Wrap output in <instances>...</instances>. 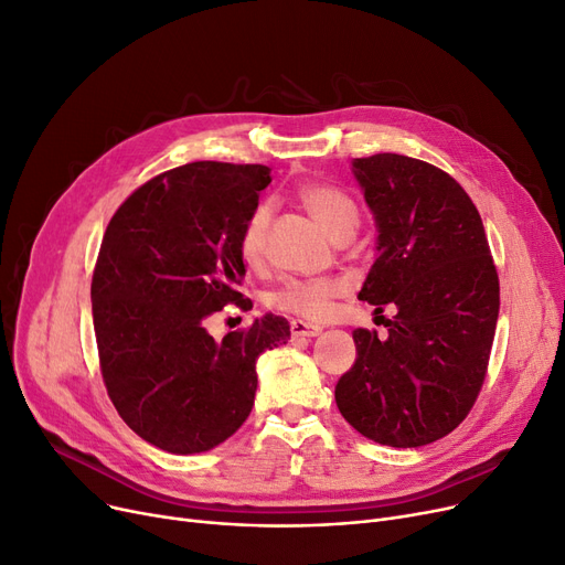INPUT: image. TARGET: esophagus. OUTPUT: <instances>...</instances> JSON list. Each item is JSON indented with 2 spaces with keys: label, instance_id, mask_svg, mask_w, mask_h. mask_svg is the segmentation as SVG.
<instances>
[{
  "label": "esophagus",
  "instance_id": "34e87169",
  "mask_svg": "<svg viewBox=\"0 0 565 565\" xmlns=\"http://www.w3.org/2000/svg\"><path fill=\"white\" fill-rule=\"evenodd\" d=\"M290 332H292V337H316L323 332V328L313 326V323H305V321H292Z\"/></svg>",
  "mask_w": 565,
  "mask_h": 565
}]
</instances>
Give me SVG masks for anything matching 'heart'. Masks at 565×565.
<instances>
[{
    "label": "heart",
    "instance_id": "obj_1",
    "mask_svg": "<svg viewBox=\"0 0 565 565\" xmlns=\"http://www.w3.org/2000/svg\"><path fill=\"white\" fill-rule=\"evenodd\" d=\"M298 199L307 207V212L316 218V224L321 226L332 239L347 233H355L360 214L355 203L351 201L349 193L341 189L326 184V182H305L298 186ZM269 224V205H258L247 222H244L242 235H239V252L247 263H254L263 254L265 244V231ZM341 284L339 281H286L275 296L273 305L298 313L305 318H323L330 311L332 300L339 296Z\"/></svg>",
    "mask_w": 565,
    "mask_h": 565
}]
</instances>
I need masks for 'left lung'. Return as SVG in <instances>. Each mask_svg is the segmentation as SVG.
I'll return each mask as SVG.
<instances>
[{"instance_id":"1","label":"left lung","mask_w":565,"mask_h":565,"mask_svg":"<svg viewBox=\"0 0 565 565\" xmlns=\"http://www.w3.org/2000/svg\"><path fill=\"white\" fill-rule=\"evenodd\" d=\"M376 224V258L358 292L395 305L387 339L355 330L358 358L334 387L339 413L390 448L450 434L484 381L499 277L473 201L444 170L402 154L353 159Z\"/></svg>"}]
</instances>
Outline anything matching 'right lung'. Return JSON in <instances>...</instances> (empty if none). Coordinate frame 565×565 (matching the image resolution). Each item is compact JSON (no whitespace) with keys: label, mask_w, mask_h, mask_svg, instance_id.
<instances>
[{"label":"right lung","mask_w":565,"mask_h":565,"mask_svg":"<svg viewBox=\"0 0 565 565\" xmlns=\"http://www.w3.org/2000/svg\"><path fill=\"white\" fill-rule=\"evenodd\" d=\"M269 182L258 163H186L136 189L106 228L92 277L102 372L121 420L159 450L224 444L252 413L258 355L290 339L275 313L222 341L205 328L249 307L239 235Z\"/></svg>","instance_id":"right-lung-1"}]
</instances>
